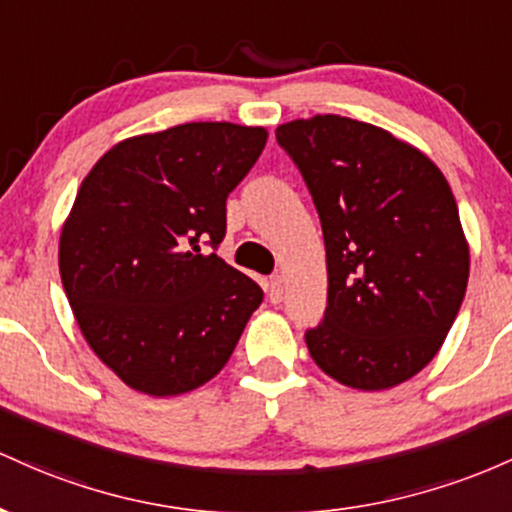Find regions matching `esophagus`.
Returning a JSON list of instances; mask_svg holds the SVG:
<instances>
[{
	"label": "esophagus",
	"mask_w": 512,
	"mask_h": 512,
	"mask_svg": "<svg viewBox=\"0 0 512 512\" xmlns=\"http://www.w3.org/2000/svg\"><path fill=\"white\" fill-rule=\"evenodd\" d=\"M283 278H280V275H273L271 280H268V285H266V292H268V297H271V302H280L283 300Z\"/></svg>",
	"instance_id": "1"
}]
</instances>
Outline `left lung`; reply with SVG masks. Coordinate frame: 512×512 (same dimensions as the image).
<instances>
[{"instance_id": "1", "label": "left lung", "mask_w": 512, "mask_h": 512, "mask_svg": "<svg viewBox=\"0 0 512 512\" xmlns=\"http://www.w3.org/2000/svg\"><path fill=\"white\" fill-rule=\"evenodd\" d=\"M317 205L329 304L304 333L326 375L360 392L411 380L452 329L469 280L457 200L421 149L343 116L275 130Z\"/></svg>"}]
</instances>
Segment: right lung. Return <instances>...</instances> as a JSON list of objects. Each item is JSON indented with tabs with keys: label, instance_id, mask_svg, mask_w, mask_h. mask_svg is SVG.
Listing matches in <instances>:
<instances>
[{
	"label": "right lung",
	"instance_id": "add662e5",
	"mask_svg": "<svg viewBox=\"0 0 512 512\" xmlns=\"http://www.w3.org/2000/svg\"><path fill=\"white\" fill-rule=\"evenodd\" d=\"M266 128L183 123L118 142L94 164L60 232V278L89 348L135 392L210 382L263 290L217 254L227 195Z\"/></svg>",
	"mask_w": 512,
	"mask_h": 512
}]
</instances>
